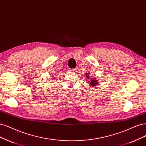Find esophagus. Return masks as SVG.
I'll use <instances>...</instances> for the list:
<instances>
[{"instance_id": "34e87169", "label": "esophagus", "mask_w": 146, "mask_h": 146, "mask_svg": "<svg viewBox=\"0 0 146 146\" xmlns=\"http://www.w3.org/2000/svg\"><path fill=\"white\" fill-rule=\"evenodd\" d=\"M69 71L72 72H75L76 71V69H69Z\"/></svg>"}]
</instances>
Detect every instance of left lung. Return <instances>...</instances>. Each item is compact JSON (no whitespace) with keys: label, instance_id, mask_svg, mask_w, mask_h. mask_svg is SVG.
<instances>
[{"label":"left lung","instance_id":"obj_1","mask_svg":"<svg viewBox=\"0 0 146 146\" xmlns=\"http://www.w3.org/2000/svg\"><path fill=\"white\" fill-rule=\"evenodd\" d=\"M89 76L88 75V78ZM98 80H96V78H92L91 80H89V81L88 82V83H89V84L91 85V86H96V85H98Z\"/></svg>","mask_w":146,"mask_h":146}]
</instances>
